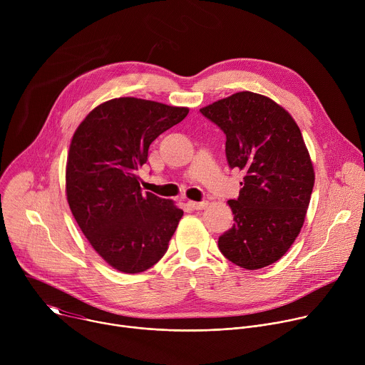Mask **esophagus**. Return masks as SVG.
I'll use <instances>...</instances> for the list:
<instances>
[{
	"instance_id": "1",
	"label": "esophagus",
	"mask_w": 365,
	"mask_h": 365,
	"mask_svg": "<svg viewBox=\"0 0 365 365\" xmlns=\"http://www.w3.org/2000/svg\"><path fill=\"white\" fill-rule=\"evenodd\" d=\"M187 205L192 207V210L195 211H200V210H205V207L207 206V202L206 200H202V202H195V200H189Z\"/></svg>"
}]
</instances>
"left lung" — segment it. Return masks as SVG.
<instances>
[{"instance_id":"1","label":"left lung","mask_w":365,"mask_h":365,"mask_svg":"<svg viewBox=\"0 0 365 365\" xmlns=\"http://www.w3.org/2000/svg\"><path fill=\"white\" fill-rule=\"evenodd\" d=\"M200 113L227 135L230 168L245 173L240 196L228 200L235 222L220 237L218 247L242 269L270 266L299 235L315 183L302 133L279 103L248 91Z\"/></svg>"}]
</instances>
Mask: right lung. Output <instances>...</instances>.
<instances>
[{
	"label": "right lung",
	"instance_id": "right-lung-1",
	"mask_svg": "<svg viewBox=\"0 0 365 365\" xmlns=\"http://www.w3.org/2000/svg\"><path fill=\"white\" fill-rule=\"evenodd\" d=\"M187 113L155 101L114 98L93 108L72 137L68 203L92 248L118 272L135 274L158 263L183 215L173 200L141 193L138 170L150 144Z\"/></svg>",
	"mask_w": 365,
	"mask_h": 365
}]
</instances>
